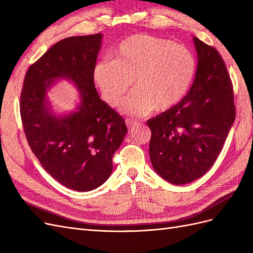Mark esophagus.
<instances>
[{
    "instance_id": "34e87169",
    "label": "esophagus",
    "mask_w": 253,
    "mask_h": 253,
    "mask_svg": "<svg viewBox=\"0 0 253 253\" xmlns=\"http://www.w3.org/2000/svg\"><path fill=\"white\" fill-rule=\"evenodd\" d=\"M126 126H127V128L129 129V131H132V129L135 128V126L138 125V122L133 121L131 119H126Z\"/></svg>"
}]
</instances>
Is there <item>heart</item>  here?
<instances>
[{"instance_id":"1","label":"heart","mask_w":253,"mask_h":253,"mask_svg":"<svg viewBox=\"0 0 253 253\" xmlns=\"http://www.w3.org/2000/svg\"><path fill=\"white\" fill-rule=\"evenodd\" d=\"M197 73V61L188 47L150 35H135L114 50V60L94 64L91 76L96 88L112 106H119L134 86L125 111L145 116L165 113L185 100Z\"/></svg>"}]
</instances>
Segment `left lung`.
I'll return each mask as SVG.
<instances>
[{
  "label": "left lung",
  "instance_id": "left-lung-1",
  "mask_svg": "<svg viewBox=\"0 0 253 253\" xmlns=\"http://www.w3.org/2000/svg\"><path fill=\"white\" fill-rule=\"evenodd\" d=\"M197 73L185 100L147 121L150 159L173 185L202 177L215 163L235 119L232 84L218 51L193 37Z\"/></svg>",
  "mask_w": 253,
  "mask_h": 253
}]
</instances>
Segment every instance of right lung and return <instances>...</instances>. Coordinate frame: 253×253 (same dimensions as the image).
Here are the masks:
<instances>
[{"label": "right lung", "mask_w": 253, "mask_h": 253, "mask_svg": "<svg viewBox=\"0 0 253 253\" xmlns=\"http://www.w3.org/2000/svg\"><path fill=\"white\" fill-rule=\"evenodd\" d=\"M102 37L56 43L30 65L21 94L23 127L34 154L52 178L81 192L110 177L113 155L127 132L125 119L99 97L91 76ZM62 79L78 87L80 102L74 111L56 114L47 93Z\"/></svg>", "instance_id": "1"}]
</instances>
